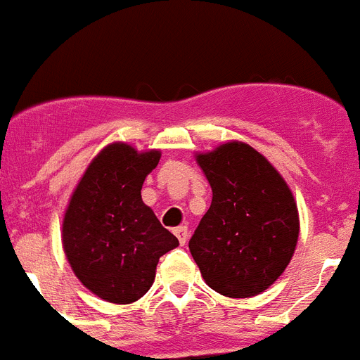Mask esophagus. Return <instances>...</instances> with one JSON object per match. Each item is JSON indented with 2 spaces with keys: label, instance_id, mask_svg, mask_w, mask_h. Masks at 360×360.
<instances>
[{
  "label": "esophagus",
  "instance_id": "34e87169",
  "mask_svg": "<svg viewBox=\"0 0 360 360\" xmlns=\"http://www.w3.org/2000/svg\"><path fill=\"white\" fill-rule=\"evenodd\" d=\"M173 232H174V236L178 238V241H180V245L187 243V238H189V229H187L186 225H182V227H176Z\"/></svg>",
  "mask_w": 360,
  "mask_h": 360
}]
</instances>
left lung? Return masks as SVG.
Wrapping results in <instances>:
<instances>
[{
	"mask_svg": "<svg viewBox=\"0 0 360 360\" xmlns=\"http://www.w3.org/2000/svg\"><path fill=\"white\" fill-rule=\"evenodd\" d=\"M196 160L212 189L211 207L189 240L203 279L227 297L266 290L297 245L290 189L270 162L243 142H227Z\"/></svg>",
	"mask_w": 360,
	"mask_h": 360,
	"instance_id": "8db88e82",
	"label": "left lung"
}]
</instances>
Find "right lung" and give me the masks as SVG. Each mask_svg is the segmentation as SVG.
I'll return each mask as SVG.
<instances>
[{
    "instance_id": "1",
    "label": "right lung",
    "mask_w": 360,
    "mask_h": 360,
    "mask_svg": "<svg viewBox=\"0 0 360 360\" xmlns=\"http://www.w3.org/2000/svg\"><path fill=\"white\" fill-rule=\"evenodd\" d=\"M160 153L111 144L94 158L70 200L63 247L88 290L117 304L141 299L155 281L158 259L178 247L176 236L144 205L146 176Z\"/></svg>"
}]
</instances>
